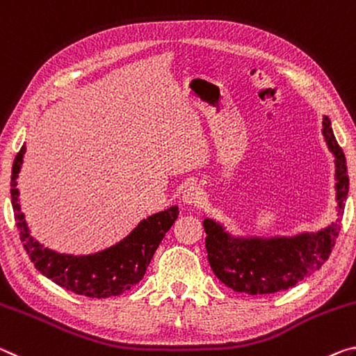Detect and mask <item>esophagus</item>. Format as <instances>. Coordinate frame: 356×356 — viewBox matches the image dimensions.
<instances>
[{
  "label": "esophagus",
  "mask_w": 356,
  "mask_h": 356,
  "mask_svg": "<svg viewBox=\"0 0 356 356\" xmlns=\"http://www.w3.org/2000/svg\"><path fill=\"white\" fill-rule=\"evenodd\" d=\"M203 189L199 184H191L183 191L181 194V200L186 203V205H199V203L203 200Z\"/></svg>",
  "instance_id": "obj_1"
}]
</instances>
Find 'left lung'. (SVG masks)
<instances>
[{"instance_id": "8db88e82", "label": "left lung", "mask_w": 356, "mask_h": 356, "mask_svg": "<svg viewBox=\"0 0 356 356\" xmlns=\"http://www.w3.org/2000/svg\"><path fill=\"white\" fill-rule=\"evenodd\" d=\"M323 138L334 156L337 218L318 232L293 236H236L211 218H205L207 252L214 275L227 287L248 295L287 290L309 277L328 260L341 230L348 194L347 162L337 145L331 120L323 116Z\"/></svg>"}]
</instances>
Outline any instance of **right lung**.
I'll list each match as a JSON object with an SVG mask.
<instances>
[{
  "mask_svg": "<svg viewBox=\"0 0 356 356\" xmlns=\"http://www.w3.org/2000/svg\"><path fill=\"white\" fill-rule=\"evenodd\" d=\"M25 151L26 147L23 145L15 156L10 177V197L17 230L34 266L60 287L90 298L121 295L142 281L157 246L178 218V207H170L140 220L126 238L99 252L86 255L58 252L45 248L31 235L25 214L22 213L17 178L22 170Z\"/></svg>",
  "mask_w": 356,
  "mask_h": 356,
  "instance_id": "right-lung-1",
  "label": "right lung"
}]
</instances>
